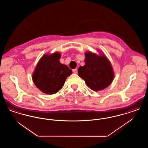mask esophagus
<instances>
[{
	"label": "esophagus",
	"instance_id": "obj_1",
	"mask_svg": "<svg viewBox=\"0 0 148 148\" xmlns=\"http://www.w3.org/2000/svg\"><path fill=\"white\" fill-rule=\"evenodd\" d=\"M73 72L74 73H77V69H74L73 70Z\"/></svg>",
	"mask_w": 148,
	"mask_h": 148
}]
</instances>
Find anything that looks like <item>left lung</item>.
<instances>
[{
    "instance_id": "left-lung-1",
    "label": "left lung",
    "mask_w": 148,
    "mask_h": 148,
    "mask_svg": "<svg viewBox=\"0 0 148 148\" xmlns=\"http://www.w3.org/2000/svg\"><path fill=\"white\" fill-rule=\"evenodd\" d=\"M99 54L87 51L85 53V65L80 66L78 75L84 80L87 86L98 92L111 84L114 78V71L110 62L100 50Z\"/></svg>"
}]
</instances>
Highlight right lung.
<instances>
[{
  "instance_id": "1",
  "label": "right lung",
  "mask_w": 148,
  "mask_h": 148,
  "mask_svg": "<svg viewBox=\"0 0 148 148\" xmlns=\"http://www.w3.org/2000/svg\"><path fill=\"white\" fill-rule=\"evenodd\" d=\"M60 57L58 51L43 55L33 71L32 79L34 84L45 94L51 95L59 92L72 73L67 65L60 62Z\"/></svg>"
}]
</instances>
